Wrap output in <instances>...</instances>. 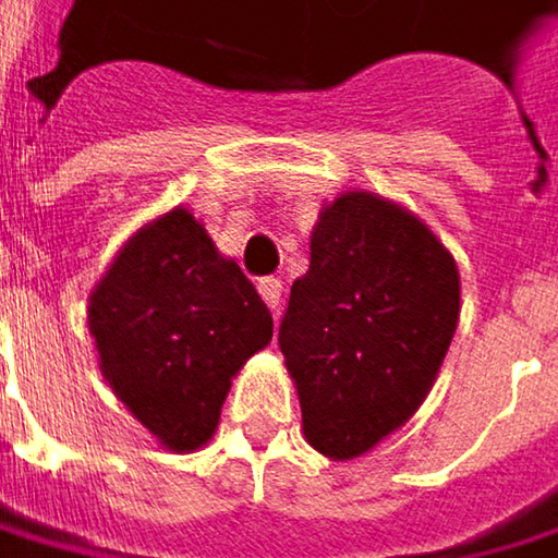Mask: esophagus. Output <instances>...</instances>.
Listing matches in <instances>:
<instances>
[{
    "instance_id": "esophagus-1",
    "label": "esophagus",
    "mask_w": 558,
    "mask_h": 558,
    "mask_svg": "<svg viewBox=\"0 0 558 558\" xmlns=\"http://www.w3.org/2000/svg\"><path fill=\"white\" fill-rule=\"evenodd\" d=\"M258 293H262V300L268 303V310H280V280L278 278H262L258 280Z\"/></svg>"
}]
</instances>
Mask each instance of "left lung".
I'll use <instances>...</instances> for the list:
<instances>
[{"mask_svg": "<svg viewBox=\"0 0 558 558\" xmlns=\"http://www.w3.org/2000/svg\"><path fill=\"white\" fill-rule=\"evenodd\" d=\"M460 319V271L412 210L344 191L319 210L293 280L280 351L306 440L354 460L428 399Z\"/></svg>", "mask_w": 558, "mask_h": 558, "instance_id": "1", "label": "left lung"}]
</instances>
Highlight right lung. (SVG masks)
I'll use <instances>...</instances> for the list:
<instances>
[{
	"label": "right lung",
	"mask_w": 558,
	"mask_h": 558,
	"mask_svg": "<svg viewBox=\"0 0 558 558\" xmlns=\"http://www.w3.org/2000/svg\"><path fill=\"white\" fill-rule=\"evenodd\" d=\"M98 367L162 447L191 453L220 425L232 377L271 344V313L187 207L136 229L88 296Z\"/></svg>",
	"instance_id": "1"
}]
</instances>
